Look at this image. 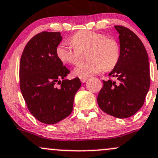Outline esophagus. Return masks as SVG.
<instances>
[{
	"instance_id": "1",
	"label": "esophagus",
	"mask_w": 158,
	"mask_h": 158,
	"mask_svg": "<svg viewBox=\"0 0 158 158\" xmlns=\"http://www.w3.org/2000/svg\"><path fill=\"white\" fill-rule=\"evenodd\" d=\"M79 79H80L81 82H83V83H84V82H85L86 81L88 80V78H86V77H85V78H84V77H80V78H79Z\"/></svg>"
}]
</instances>
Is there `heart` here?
Masks as SVG:
<instances>
[{
  "instance_id": "heart-1",
  "label": "heart",
  "mask_w": 158,
  "mask_h": 158,
  "mask_svg": "<svg viewBox=\"0 0 158 158\" xmlns=\"http://www.w3.org/2000/svg\"><path fill=\"white\" fill-rule=\"evenodd\" d=\"M70 44L62 43L57 48V56L64 64H79L82 54L88 51V62L79 65L74 69L75 76L89 77L106 69H111L118 63L120 49L118 42L113 38L96 31L82 30L71 38Z\"/></svg>"
}]
</instances>
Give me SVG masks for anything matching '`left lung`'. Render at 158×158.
<instances>
[{"mask_svg": "<svg viewBox=\"0 0 158 158\" xmlns=\"http://www.w3.org/2000/svg\"><path fill=\"white\" fill-rule=\"evenodd\" d=\"M114 28L119 34L120 55L108 76L116 80L103 81L97 101L106 114L123 119L143 106L150 87V69L147 51L139 38L124 26Z\"/></svg>", "mask_w": 158, "mask_h": 158, "instance_id": "left-lung-1", "label": "left lung"}]
</instances>
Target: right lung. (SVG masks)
I'll return each instance as SVG.
<instances>
[{
  "label": "right lung",
  "mask_w": 158,
  "mask_h": 158,
  "mask_svg": "<svg viewBox=\"0 0 158 158\" xmlns=\"http://www.w3.org/2000/svg\"><path fill=\"white\" fill-rule=\"evenodd\" d=\"M60 32L42 31L25 47L19 65L20 89L29 110L40 122L55 124L72 113L80 89L78 77L65 79L69 70L57 56ZM62 82H61V79ZM57 83L61 84L57 87Z\"/></svg>",
  "instance_id": "1"
}]
</instances>
